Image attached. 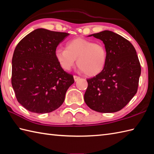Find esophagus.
Returning a JSON list of instances; mask_svg holds the SVG:
<instances>
[{
    "label": "esophagus",
    "instance_id": "obj_1",
    "mask_svg": "<svg viewBox=\"0 0 154 154\" xmlns=\"http://www.w3.org/2000/svg\"><path fill=\"white\" fill-rule=\"evenodd\" d=\"M80 78L79 76H75V75L74 76V81H75V82H76L77 80H79Z\"/></svg>",
    "mask_w": 154,
    "mask_h": 154
}]
</instances>
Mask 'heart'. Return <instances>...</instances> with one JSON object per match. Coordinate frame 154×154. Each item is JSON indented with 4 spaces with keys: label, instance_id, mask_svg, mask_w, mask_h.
I'll return each mask as SVG.
<instances>
[{
    "label": "heart",
    "instance_id": "obj_1",
    "mask_svg": "<svg viewBox=\"0 0 154 154\" xmlns=\"http://www.w3.org/2000/svg\"><path fill=\"white\" fill-rule=\"evenodd\" d=\"M54 56L64 70H71L77 59L80 70L87 76H93L104 69L107 54L103 43L78 37L68 42L66 49H57Z\"/></svg>",
    "mask_w": 154,
    "mask_h": 154
}]
</instances>
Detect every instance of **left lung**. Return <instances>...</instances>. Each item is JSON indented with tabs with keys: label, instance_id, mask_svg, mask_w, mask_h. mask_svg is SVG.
Returning <instances> with one entry per match:
<instances>
[{
	"label": "left lung",
	"instance_id": "8db88e82",
	"mask_svg": "<svg viewBox=\"0 0 154 154\" xmlns=\"http://www.w3.org/2000/svg\"><path fill=\"white\" fill-rule=\"evenodd\" d=\"M88 36L103 42L107 56L104 69L87 80L85 103L100 112L120 111L138 90L141 66L135 48L129 41L111 31Z\"/></svg>",
	"mask_w": 154,
	"mask_h": 154
}]
</instances>
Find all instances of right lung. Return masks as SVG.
<instances>
[{
    "instance_id": "add662e5",
    "label": "right lung",
    "mask_w": 154,
    "mask_h": 154,
    "mask_svg": "<svg viewBox=\"0 0 154 154\" xmlns=\"http://www.w3.org/2000/svg\"><path fill=\"white\" fill-rule=\"evenodd\" d=\"M68 35L39 28L17 45L12 60V86L17 100L27 110L47 113L63 103L74 80L60 67L54 52Z\"/></svg>"
}]
</instances>
